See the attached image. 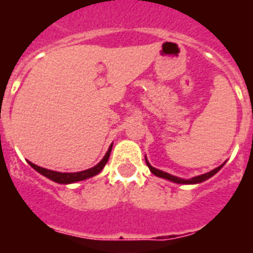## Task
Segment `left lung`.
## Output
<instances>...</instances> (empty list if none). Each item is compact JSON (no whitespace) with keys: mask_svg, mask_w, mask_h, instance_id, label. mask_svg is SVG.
Wrapping results in <instances>:
<instances>
[{"mask_svg":"<svg viewBox=\"0 0 253 253\" xmlns=\"http://www.w3.org/2000/svg\"><path fill=\"white\" fill-rule=\"evenodd\" d=\"M146 164L150 168L151 173H154L155 176L160 177V178H166L168 181H172V182H176V184H182V185H193V184H200V182H204V181L209 180L210 177H212L215 173H218L220 170V168L224 166V163L222 166H219L218 168L212 169L210 172L208 173H204V174H200V176H196V177H192V178H188V180H185V178H181V177H177V176H173V174H169L167 172H163L160 169L158 168H154V167L151 166L148 160H147V156H146Z\"/></svg>","mask_w":253,"mask_h":253,"instance_id":"left-lung-1","label":"left lung"}]
</instances>
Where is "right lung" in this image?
Here are the masks:
<instances>
[{"label":"right lung","instance_id":"add662e5","mask_svg":"<svg viewBox=\"0 0 253 253\" xmlns=\"http://www.w3.org/2000/svg\"><path fill=\"white\" fill-rule=\"evenodd\" d=\"M111 148H113V143L110 144V147H109V150H107V152L105 154L102 160H101L97 166H94L93 168L86 169V170H81V172L63 173V172H56V170H51V169L42 168V167L35 166V164L31 162H29V164L33 167L37 172H39L44 177L49 178L51 181H55V182H57V184H73V182H77V181L86 180V178H90V177L98 174V173L103 169V167L106 166V163L109 162Z\"/></svg>","mask_w":253,"mask_h":253}]
</instances>
